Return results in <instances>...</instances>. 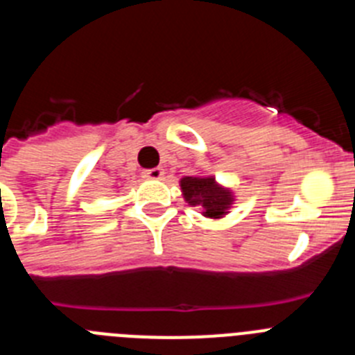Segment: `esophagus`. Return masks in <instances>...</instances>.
Returning <instances> with one entry per match:
<instances>
[{
	"label": "esophagus",
	"instance_id": "1",
	"mask_svg": "<svg viewBox=\"0 0 355 355\" xmlns=\"http://www.w3.org/2000/svg\"><path fill=\"white\" fill-rule=\"evenodd\" d=\"M144 180H162L163 178V168L155 167V168H146L142 172Z\"/></svg>",
	"mask_w": 355,
	"mask_h": 355
}]
</instances>
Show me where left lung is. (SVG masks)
<instances>
[{
	"label": "left lung",
	"instance_id": "8db88e82",
	"mask_svg": "<svg viewBox=\"0 0 355 355\" xmlns=\"http://www.w3.org/2000/svg\"><path fill=\"white\" fill-rule=\"evenodd\" d=\"M184 200L190 206H199L206 218L220 220L234 205V193L215 180V175H184L180 181Z\"/></svg>",
	"mask_w": 355,
	"mask_h": 355
}]
</instances>
